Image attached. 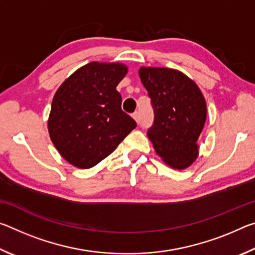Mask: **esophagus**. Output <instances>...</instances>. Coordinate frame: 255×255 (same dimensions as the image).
I'll list each match as a JSON object with an SVG mask.
<instances>
[{"label":"esophagus","instance_id":"obj_1","mask_svg":"<svg viewBox=\"0 0 255 255\" xmlns=\"http://www.w3.org/2000/svg\"><path fill=\"white\" fill-rule=\"evenodd\" d=\"M131 117L136 123H139V112H133V114L131 115Z\"/></svg>","mask_w":255,"mask_h":255}]
</instances>
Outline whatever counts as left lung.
<instances>
[{
	"label": "left lung",
	"mask_w": 255,
	"mask_h": 255,
	"mask_svg": "<svg viewBox=\"0 0 255 255\" xmlns=\"http://www.w3.org/2000/svg\"><path fill=\"white\" fill-rule=\"evenodd\" d=\"M138 74L154 109L147 136L155 152L171 169H188L199 156L197 141L207 116L204 94L195 81L174 68L141 66Z\"/></svg>",
	"instance_id": "8db88e82"
}]
</instances>
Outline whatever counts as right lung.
<instances>
[{
	"mask_svg": "<svg viewBox=\"0 0 255 255\" xmlns=\"http://www.w3.org/2000/svg\"><path fill=\"white\" fill-rule=\"evenodd\" d=\"M128 73L123 63L91 62L60 84L51 102L48 132L58 153L90 169L117 148L136 127L122 110L117 85Z\"/></svg>",
	"mask_w": 255,
	"mask_h": 255,
	"instance_id": "1",
	"label": "right lung"
}]
</instances>
